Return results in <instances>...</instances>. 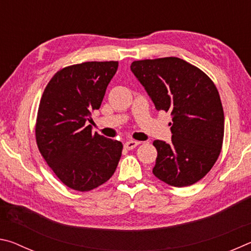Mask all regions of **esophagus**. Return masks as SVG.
Returning <instances> with one entry per match:
<instances>
[{"mask_svg":"<svg viewBox=\"0 0 251 251\" xmlns=\"http://www.w3.org/2000/svg\"><path fill=\"white\" fill-rule=\"evenodd\" d=\"M139 144H141V143L136 142V141H128V142H126L124 144V146H125L126 150H134V148L137 145H139Z\"/></svg>","mask_w":251,"mask_h":251,"instance_id":"esophagus-1","label":"esophagus"}]
</instances>
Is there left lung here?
Here are the masks:
<instances>
[{
    "label": "left lung",
    "instance_id": "obj_1",
    "mask_svg": "<svg viewBox=\"0 0 251 251\" xmlns=\"http://www.w3.org/2000/svg\"><path fill=\"white\" fill-rule=\"evenodd\" d=\"M130 70L156 109L172 115V142L152 143L157 150L152 174L175 187L201 180L218 159L224 141V109L214 82L178 57L135 61Z\"/></svg>",
    "mask_w": 251,
    "mask_h": 251
}]
</instances>
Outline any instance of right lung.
Here are the masks:
<instances>
[{
    "label": "right lung",
    "instance_id": "1",
    "mask_svg": "<svg viewBox=\"0 0 251 251\" xmlns=\"http://www.w3.org/2000/svg\"><path fill=\"white\" fill-rule=\"evenodd\" d=\"M117 67L115 61L64 67L42 95L35 126L37 147L58 179L78 192L103 185L121 159L123 144L93 134L87 125Z\"/></svg>",
    "mask_w": 251,
    "mask_h": 251
}]
</instances>
